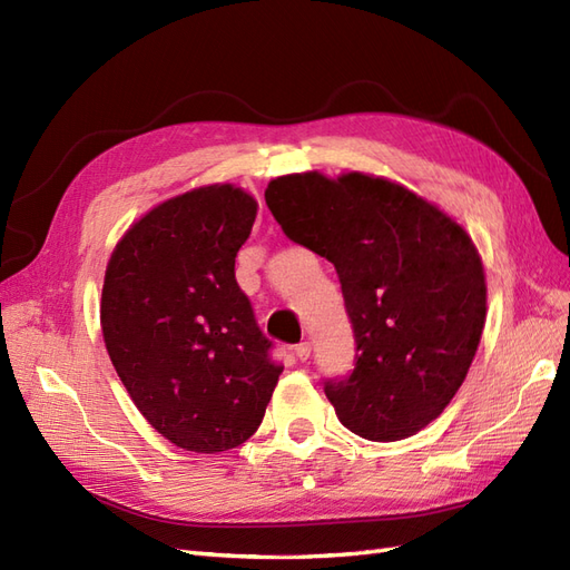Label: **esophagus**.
Wrapping results in <instances>:
<instances>
[{
    "label": "esophagus",
    "instance_id": "1",
    "mask_svg": "<svg viewBox=\"0 0 570 570\" xmlns=\"http://www.w3.org/2000/svg\"><path fill=\"white\" fill-rule=\"evenodd\" d=\"M295 354H297L299 361H306L308 356H312V344H308V342H299L297 347H295Z\"/></svg>",
    "mask_w": 570,
    "mask_h": 570
}]
</instances>
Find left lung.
<instances>
[{"instance_id": "left-lung-1", "label": "left lung", "mask_w": 570, "mask_h": 570, "mask_svg": "<svg viewBox=\"0 0 570 570\" xmlns=\"http://www.w3.org/2000/svg\"><path fill=\"white\" fill-rule=\"evenodd\" d=\"M264 195L292 243L340 275L356 340L352 375L325 383L340 423L373 442L416 435L454 400L485 327L471 235L413 189L361 170L281 176Z\"/></svg>"}]
</instances>
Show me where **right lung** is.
Returning a JSON list of instances; mask_svg holds the SVG:
<instances>
[{"mask_svg":"<svg viewBox=\"0 0 570 570\" xmlns=\"http://www.w3.org/2000/svg\"><path fill=\"white\" fill-rule=\"evenodd\" d=\"M258 202L214 183L154 206L118 239L99 323L132 404L185 452L218 454L262 425L283 373L235 281Z\"/></svg>","mask_w":570,"mask_h":570,"instance_id":"add662e5","label":"right lung"}]
</instances>
